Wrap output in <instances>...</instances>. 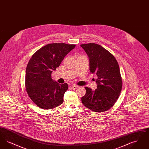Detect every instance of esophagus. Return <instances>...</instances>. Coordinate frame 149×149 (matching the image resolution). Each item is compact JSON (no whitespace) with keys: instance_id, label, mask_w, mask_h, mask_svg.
I'll return each instance as SVG.
<instances>
[{"instance_id":"esophagus-1","label":"esophagus","mask_w":149,"mask_h":149,"mask_svg":"<svg viewBox=\"0 0 149 149\" xmlns=\"http://www.w3.org/2000/svg\"><path fill=\"white\" fill-rule=\"evenodd\" d=\"M71 88V89H73V90H75L76 89H77L78 88V86L77 85H75V84H73V85H71V86H70Z\"/></svg>"}]
</instances>
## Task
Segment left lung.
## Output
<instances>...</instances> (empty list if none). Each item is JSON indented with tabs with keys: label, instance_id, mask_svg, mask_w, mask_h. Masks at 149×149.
Segmentation results:
<instances>
[{
	"label": "left lung",
	"instance_id": "1",
	"mask_svg": "<svg viewBox=\"0 0 149 149\" xmlns=\"http://www.w3.org/2000/svg\"><path fill=\"white\" fill-rule=\"evenodd\" d=\"M89 58V70L95 74L97 88L85 87L86 94L81 98L84 106L93 112H103L113 106L122 86L120 67L113 55L96 43L80 45Z\"/></svg>",
	"mask_w": 149,
	"mask_h": 149
}]
</instances>
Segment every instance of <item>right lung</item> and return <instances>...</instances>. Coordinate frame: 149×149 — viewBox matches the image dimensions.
<instances>
[{
    "label": "right lung",
    "instance_id": "obj_1",
    "mask_svg": "<svg viewBox=\"0 0 149 149\" xmlns=\"http://www.w3.org/2000/svg\"><path fill=\"white\" fill-rule=\"evenodd\" d=\"M75 47V45L64 43H50L37 50L30 58L26 70L25 86L29 97L36 106L49 109L63 103L68 85L52 80L51 74Z\"/></svg>",
    "mask_w": 149,
    "mask_h": 149
}]
</instances>
